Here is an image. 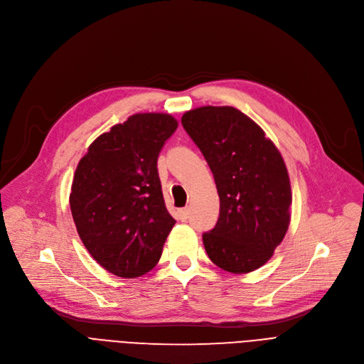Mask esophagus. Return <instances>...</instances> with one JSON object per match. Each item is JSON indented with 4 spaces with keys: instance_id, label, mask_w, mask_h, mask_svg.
Instances as JSON below:
<instances>
[{
    "instance_id": "esophagus-1",
    "label": "esophagus",
    "mask_w": 364,
    "mask_h": 364,
    "mask_svg": "<svg viewBox=\"0 0 364 364\" xmlns=\"http://www.w3.org/2000/svg\"><path fill=\"white\" fill-rule=\"evenodd\" d=\"M188 216H190V209L188 208H184V209H180L178 210V219L180 220H187L188 219Z\"/></svg>"
}]
</instances>
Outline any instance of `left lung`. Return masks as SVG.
Masks as SVG:
<instances>
[{"instance_id":"left-lung-1","label":"left lung","mask_w":364,"mask_h":364,"mask_svg":"<svg viewBox=\"0 0 364 364\" xmlns=\"http://www.w3.org/2000/svg\"><path fill=\"white\" fill-rule=\"evenodd\" d=\"M181 123L208 161L220 200L215 228L203 234L205 250L225 272H254L287 232L291 190L286 164L264 130L235 107H197Z\"/></svg>"}]
</instances>
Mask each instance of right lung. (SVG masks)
<instances>
[{
    "label": "right lung",
    "mask_w": 364,
    "mask_h": 364,
    "mask_svg": "<svg viewBox=\"0 0 364 364\" xmlns=\"http://www.w3.org/2000/svg\"><path fill=\"white\" fill-rule=\"evenodd\" d=\"M167 113H138L98 136L80 159L70 205L78 235L103 269L124 279L152 270L176 223L156 161L177 129Z\"/></svg>",
    "instance_id": "add662e5"
}]
</instances>
